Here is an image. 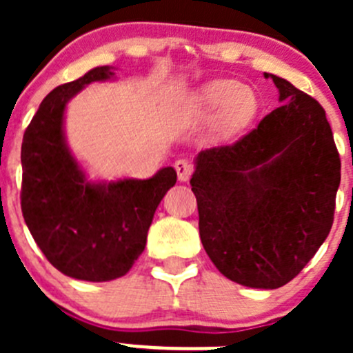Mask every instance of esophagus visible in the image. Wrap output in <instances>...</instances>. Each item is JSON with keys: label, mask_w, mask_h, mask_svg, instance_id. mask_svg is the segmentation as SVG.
I'll list each match as a JSON object with an SVG mask.
<instances>
[{"label": "esophagus", "mask_w": 353, "mask_h": 353, "mask_svg": "<svg viewBox=\"0 0 353 353\" xmlns=\"http://www.w3.org/2000/svg\"><path fill=\"white\" fill-rule=\"evenodd\" d=\"M174 167H176L177 179H179L181 183H184V181L190 179L191 172H193V163H191L190 160H186V159L176 160V163H174Z\"/></svg>", "instance_id": "obj_1"}]
</instances>
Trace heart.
<instances>
[{"label":"heart","mask_w":353,"mask_h":353,"mask_svg":"<svg viewBox=\"0 0 353 353\" xmlns=\"http://www.w3.org/2000/svg\"><path fill=\"white\" fill-rule=\"evenodd\" d=\"M194 108L203 116L219 114L216 128L222 134H234L254 119L258 97L254 90L237 80H213L203 85L194 97Z\"/></svg>","instance_id":"1"}]
</instances>
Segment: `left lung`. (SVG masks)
Returning <instances> with one entry per match:
<instances>
[{
    "label": "left lung",
    "mask_w": 353,
    "mask_h": 353,
    "mask_svg": "<svg viewBox=\"0 0 353 353\" xmlns=\"http://www.w3.org/2000/svg\"><path fill=\"white\" fill-rule=\"evenodd\" d=\"M265 77L282 105L236 143L199 152L190 183L199 237L219 272L244 287L279 288L328 237L341 163L319 102Z\"/></svg>",
    "instance_id": "left-lung-1"
}]
</instances>
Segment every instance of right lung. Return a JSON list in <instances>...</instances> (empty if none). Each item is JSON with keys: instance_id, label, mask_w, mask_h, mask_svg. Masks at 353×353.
Returning a JSON list of instances; mask_svg holds the SVG:
<instances>
[{"instance_id": "1", "label": "right lung", "mask_w": 353, "mask_h": 353, "mask_svg": "<svg viewBox=\"0 0 353 353\" xmlns=\"http://www.w3.org/2000/svg\"><path fill=\"white\" fill-rule=\"evenodd\" d=\"M114 77L97 66L46 95L22 143V213L48 261L65 275L109 282L126 275L147 244L154 213L176 184L172 167L150 179L92 183L66 145L68 101L92 81Z\"/></svg>"}]
</instances>
